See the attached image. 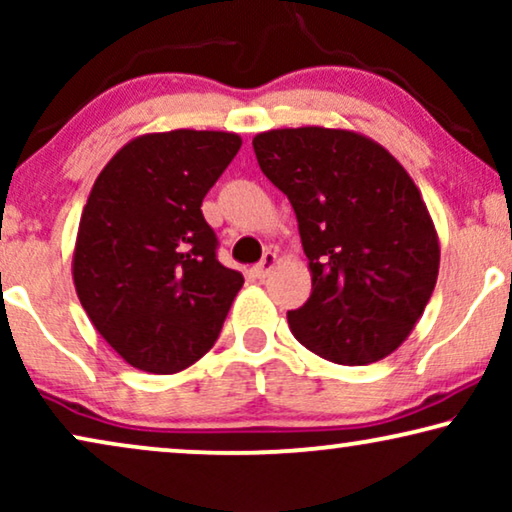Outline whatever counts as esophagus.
Returning <instances> with one entry per match:
<instances>
[{
	"label": "esophagus",
	"mask_w": 512,
	"mask_h": 512,
	"mask_svg": "<svg viewBox=\"0 0 512 512\" xmlns=\"http://www.w3.org/2000/svg\"><path fill=\"white\" fill-rule=\"evenodd\" d=\"M277 263H279V256L275 254V251H265V256L261 258V263L254 265V268H251V272H254L256 279H265L272 270L277 268Z\"/></svg>",
	"instance_id": "1"
}]
</instances>
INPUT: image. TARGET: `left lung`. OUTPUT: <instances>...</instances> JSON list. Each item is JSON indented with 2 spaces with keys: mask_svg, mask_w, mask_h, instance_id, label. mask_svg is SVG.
<instances>
[{
  "mask_svg": "<svg viewBox=\"0 0 512 512\" xmlns=\"http://www.w3.org/2000/svg\"><path fill=\"white\" fill-rule=\"evenodd\" d=\"M265 177L289 198L312 275L307 303L286 314L321 359L368 366L396 352L424 314L440 244L405 167L361 132L303 125L258 132Z\"/></svg>",
  "mask_w": 512,
  "mask_h": 512,
  "instance_id": "left-lung-1",
  "label": "left lung"
}]
</instances>
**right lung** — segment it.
Wrapping results in <instances>:
<instances>
[{
  "label": "right lung",
  "mask_w": 512,
  "mask_h": 512,
  "mask_svg": "<svg viewBox=\"0 0 512 512\" xmlns=\"http://www.w3.org/2000/svg\"><path fill=\"white\" fill-rule=\"evenodd\" d=\"M240 146L235 132H149L97 174L72 279L97 333L132 368L179 373L219 338L244 277L216 261L200 207Z\"/></svg>",
  "instance_id": "add662e5"
}]
</instances>
